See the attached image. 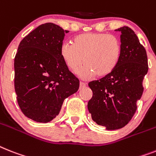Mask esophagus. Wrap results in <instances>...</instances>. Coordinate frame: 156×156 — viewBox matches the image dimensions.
Returning a JSON list of instances; mask_svg holds the SVG:
<instances>
[{"label":"esophagus","mask_w":156,"mask_h":156,"mask_svg":"<svg viewBox=\"0 0 156 156\" xmlns=\"http://www.w3.org/2000/svg\"><path fill=\"white\" fill-rule=\"evenodd\" d=\"M85 86H86L85 83H83V82H80V88H82V87H84Z\"/></svg>","instance_id":"obj_1"}]
</instances>
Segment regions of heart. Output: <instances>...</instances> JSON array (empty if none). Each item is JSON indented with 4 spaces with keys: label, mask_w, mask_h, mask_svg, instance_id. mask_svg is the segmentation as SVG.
<instances>
[{
    "label": "heart",
    "mask_w": 156,
    "mask_h": 156,
    "mask_svg": "<svg viewBox=\"0 0 156 156\" xmlns=\"http://www.w3.org/2000/svg\"><path fill=\"white\" fill-rule=\"evenodd\" d=\"M121 53L120 41L105 33H82L74 37L73 44L64 43L60 47V56L71 72L76 73L85 64L80 71L83 78L111 74L119 64Z\"/></svg>",
    "instance_id": "obj_1"
}]
</instances>
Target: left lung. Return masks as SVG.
<instances>
[{"label":"left lung","mask_w":156,"mask_h":156,"mask_svg":"<svg viewBox=\"0 0 156 156\" xmlns=\"http://www.w3.org/2000/svg\"><path fill=\"white\" fill-rule=\"evenodd\" d=\"M119 32L121 57L112 73L88 83L92 97L87 109L94 122L107 130L122 128L136 112V102L144 92L143 80L148 71L147 56L138 37L129 27Z\"/></svg>","instance_id":"1"}]
</instances>
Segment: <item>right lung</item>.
Listing matches in <instances>:
<instances>
[{
	"instance_id": "1",
	"label": "right lung",
	"mask_w": 156,
	"mask_h": 156,
	"mask_svg": "<svg viewBox=\"0 0 156 156\" xmlns=\"http://www.w3.org/2000/svg\"><path fill=\"white\" fill-rule=\"evenodd\" d=\"M57 24L45 23L20 41L14 59V86L24 115L48 123L60 113L63 102L79 89L80 81L60 56L65 33Z\"/></svg>"
}]
</instances>
